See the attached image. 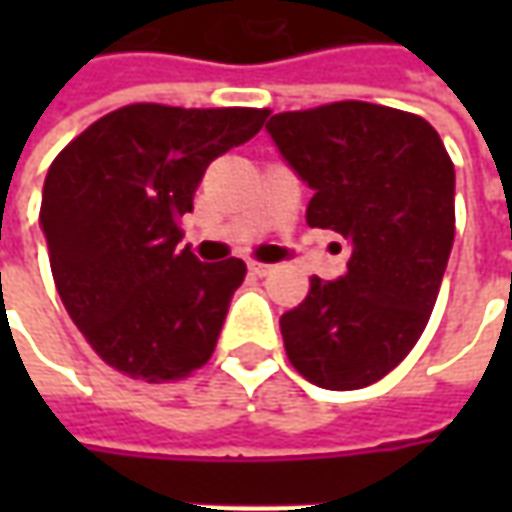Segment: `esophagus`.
<instances>
[{
    "label": "esophagus",
    "instance_id": "obj_1",
    "mask_svg": "<svg viewBox=\"0 0 512 512\" xmlns=\"http://www.w3.org/2000/svg\"><path fill=\"white\" fill-rule=\"evenodd\" d=\"M247 270L253 273V276H267L273 265H265V262H247Z\"/></svg>",
    "mask_w": 512,
    "mask_h": 512
}]
</instances>
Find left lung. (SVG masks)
Listing matches in <instances>:
<instances>
[{"instance_id": "8db88e82", "label": "left lung", "mask_w": 512, "mask_h": 512, "mask_svg": "<svg viewBox=\"0 0 512 512\" xmlns=\"http://www.w3.org/2000/svg\"><path fill=\"white\" fill-rule=\"evenodd\" d=\"M265 130L313 190L307 225L350 245L344 276H313L279 319L287 359L325 390L379 382L436 305L456 230L453 162L422 116L370 102L276 113Z\"/></svg>"}]
</instances>
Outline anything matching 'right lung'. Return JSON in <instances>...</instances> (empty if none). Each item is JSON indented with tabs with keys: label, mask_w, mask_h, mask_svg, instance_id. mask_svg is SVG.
Here are the masks:
<instances>
[{
	"label": "right lung",
	"mask_w": 512,
	"mask_h": 512,
	"mask_svg": "<svg viewBox=\"0 0 512 512\" xmlns=\"http://www.w3.org/2000/svg\"><path fill=\"white\" fill-rule=\"evenodd\" d=\"M267 110L128 105L62 150L39 225L53 282L90 347L145 382L185 379L210 359L242 259L199 262L179 247V216L207 165L245 145Z\"/></svg>",
	"instance_id": "1"
}]
</instances>
